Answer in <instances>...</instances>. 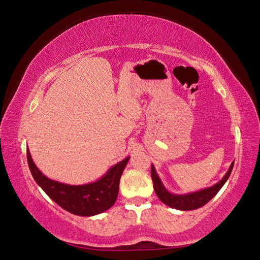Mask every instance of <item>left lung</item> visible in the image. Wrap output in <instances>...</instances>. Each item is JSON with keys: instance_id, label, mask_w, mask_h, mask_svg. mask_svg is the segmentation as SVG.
Masks as SVG:
<instances>
[{"instance_id": "obj_1", "label": "left lung", "mask_w": 260, "mask_h": 260, "mask_svg": "<svg viewBox=\"0 0 260 260\" xmlns=\"http://www.w3.org/2000/svg\"><path fill=\"white\" fill-rule=\"evenodd\" d=\"M234 163L235 161L231 163L228 172L224 174L223 178L220 180L218 183H215L214 185L210 187H206V189H202L200 191L186 193V194H174V193L169 192L167 190V187L163 185L159 176L157 175L154 165H152L151 175L153 180L154 191H155L159 200H161L164 204H167V206H169L170 208L178 209V210H181V211L199 209L211 200V199L219 192V190L223 186L225 182H227V180L229 179V176L231 174V171H233Z\"/></svg>"}]
</instances>
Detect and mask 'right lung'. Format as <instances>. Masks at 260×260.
I'll list each match as a JSON object with an SVG mask.
<instances>
[{"label":"right lung","instance_id":"obj_1","mask_svg":"<svg viewBox=\"0 0 260 260\" xmlns=\"http://www.w3.org/2000/svg\"><path fill=\"white\" fill-rule=\"evenodd\" d=\"M29 169L33 179L58 206L76 215L91 217L114 206L118 196L119 180L129 157L115 164L106 174L91 183L70 185L53 181L42 174L33 162L29 148L26 150Z\"/></svg>","mask_w":260,"mask_h":260}]
</instances>
